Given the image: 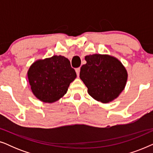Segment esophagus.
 <instances>
[{"label": "esophagus", "mask_w": 153, "mask_h": 153, "mask_svg": "<svg viewBox=\"0 0 153 153\" xmlns=\"http://www.w3.org/2000/svg\"><path fill=\"white\" fill-rule=\"evenodd\" d=\"M75 71H76L77 76H79V72H80V68H76V69H75Z\"/></svg>", "instance_id": "1"}]
</instances>
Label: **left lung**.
Here are the masks:
<instances>
[{
	"label": "left lung",
	"instance_id": "left-lung-1",
	"mask_svg": "<svg viewBox=\"0 0 153 153\" xmlns=\"http://www.w3.org/2000/svg\"><path fill=\"white\" fill-rule=\"evenodd\" d=\"M85 60L86 64L81 66L79 76L89 95L102 103L116 100L125 89L128 77L122 62L108 54L88 55Z\"/></svg>",
	"mask_w": 153,
	"mask_h": 153
}]
</instances>
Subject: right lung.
Wrapping results in <instances>:
<instances>
[{"label": "right lung", "instance_id": "obj_1", "mask_svg": "<svg viewBox=\"0 0 153 153\" xmlns=\"http://www.w3.org/2000/svg\"><path fill=\"white\" fill-rule=\"evenodd\" d=\"M27 74L33 95L45 103H53L63 97L76 77L70 60L56 55L35 60Z\"/></svg>", "mask_w": 153, "mask_h": 153}]
</instances>
